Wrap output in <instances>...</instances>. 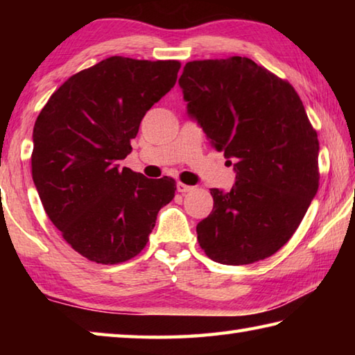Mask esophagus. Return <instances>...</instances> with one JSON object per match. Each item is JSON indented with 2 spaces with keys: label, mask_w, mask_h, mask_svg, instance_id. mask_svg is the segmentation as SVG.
<instances>
[{
  "label": "esophagus",
  "mask_w": 355,
  "mask_h": 355,
  "mask_svg": "<svg viewBox=\"0 0 355 355\" xmlns=\"http://www.w3.org/2000/svg\"><path fill=\"white\" fill-rule=\"evenodd\" d=\"M177 189H178V192H182V194H186V192H189V191L194 189V186H189V184H184V183L180 182L177 184Z\"/></svg>",
  "instance_id": "esophagus-1"
}]
</instances>
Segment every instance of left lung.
Here are the masks:
<instances>
[{"instance_id": "obj_1", "label": "left lung", "mask_w": 355, "mask_h": 355, "mask_svg": "<svg viewBox=\"0 0 355 355\" xmlns=\"http://www.w3.org/2000/svg\"><path fill=\"white\" fill-rule=\"evenodd\" d=\"M178 83L189 114L236 171L230 192L209 189L213 211L197 224L202 250L232 266L274 255L320 186V141L302 100L286 80L241 56L191 61Z\"/></svg>"}]
</instances>
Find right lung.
Here are the masks:
<instances>
[{"mask_svg":"<svg viewBox=\"0 0 355 355\" xmlns=\"http://www.w3.org/2000/svg\"><path fill=\"white\" fill-rule=\"evenodd\" d=\"M180 61L112 56L71 75L42 107L31 172L48 218L71 249L101 264L141 254L175 180H152L119 161L142 117L175 86Z\"/></svg>","mask_w":355,"mask_h":355,"instance_id":"obj_1","label":"right lung"}]
</instances>
